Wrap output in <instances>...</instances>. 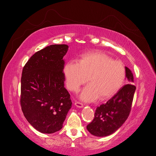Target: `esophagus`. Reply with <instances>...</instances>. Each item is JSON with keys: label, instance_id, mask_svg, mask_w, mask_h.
Returning a JSON list of instances; mask_svg holds the SVG:
<instances>
[{"label": "esophagus", "instance_id": "1", "mask_svg": "<svg viewBox=\"0 0 156 156\" xmlns=\"http://www.w3.org/2000/svg\"><path fill=\"white\" fill-rule=\"evenodd\" d=\"M75 106H76L78 108H82L83 107V104L82 103H80V102H75V104H74Z\"/></svg>", "mask_w": 156, "mask_h": 156}]
</instances>
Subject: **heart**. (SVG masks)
<instances>
[{
	"instance_id": "obj_1",
	"label": "heart",
	"mask_w": 156,
	"mask_h": 156,
	"mask_svg": "<svg viewBox=\"0 0 156 156\" xmlns=\"http://www.w3.org/2000/svg\"><path fill=\"white\" fill-rule=\"evenodd\" d=\"M64 75L69 90L77 92L88 81L80 98L91 102L100 96L106 100L119 90L126 77L124 66L119 60H112L107 55L94 52L84 54L78 62L69 61L64 68Z\"/></svg>"
}]
</instances>
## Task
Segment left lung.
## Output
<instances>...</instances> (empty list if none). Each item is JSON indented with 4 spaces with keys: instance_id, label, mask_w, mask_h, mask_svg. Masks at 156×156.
Returning <instances> with one entry per match:
<instances>
[{
    "instance_id": "1",
    "label": "left lung",
    "mask_w": 156,
    "mask_h": 156,
    "mask_svg": "<svg viewBox=\"0 0 156 156\" xmlns=\"http://www.w3.org/2000/svg\"><path fill=\"white\" fill-rule=\"evenodd\" d=\"M126 77L128 83L122 87L106 103L98 107L94 119L87 129L92 135L96 136H106L119 129L129 115L136 90L133 84V73L127 67Z\"/></svg>"
}]
</instances>
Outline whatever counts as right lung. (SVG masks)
<instances>
[{"mask_svg":"<svg viewBox=\"0 0 156 156\" xmlns=\"http://www.w3.org/2000/svg\"><path fill=\"white\" fill-rule=\"evenodd\" d=\"M68 45H51L33 55L23 69L21 106L30 124L42 133L62 128L72 107L63 73Z\"/></svg>","mask_w":156,"mask_h":156,"instance_id":"right-lung-1","label":"right lung"}]
</instances>
